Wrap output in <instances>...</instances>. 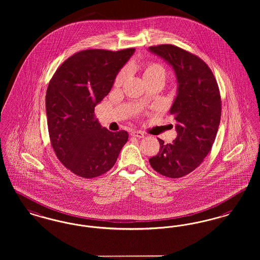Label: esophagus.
<instances>
[{
    "mask_svg": "<svg viewBox=\"0 0 260 260\" xmlns=\"http://www.w3.org/2000/svg\"><path fill=\"white\" fill-rule=\"evenodd\" d=\"M130 134H131V136L136 137V138H144L145 137L144 132H142V131H132Z\"/></svg>",
    "mask_w": 260,
    "mask_h": 260,
    "instance_id": "obj_1",
    "label": "esophagus"
}]
</instances>
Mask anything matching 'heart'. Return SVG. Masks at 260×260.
I'll return each mask as SVG.
<instances>
[{
	"instance_id": "obj_1",
	"label": "heart",
	"mask_w": 260,
	"mask_h": 260,
	"mask_svg": "<svg viewBox=\"0 0 260 260\" xmlns=\"http://www.w3.org/2000/svg\"><path fill=\"white\" fill-rule=\"evenodd\" d=\"M158 76L165 77V69L161 64L157 62H150L143 69V77L145 81H148ZM125 77H126V70H121L115 77L114 86L116 87L120 86L123 83Z\"/></svg>"
}]
</instances>
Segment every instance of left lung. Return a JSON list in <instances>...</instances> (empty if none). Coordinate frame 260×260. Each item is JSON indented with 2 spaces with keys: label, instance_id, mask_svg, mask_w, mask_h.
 <instances>
[{
  "label": "left lung",
  "instance_id": "8db88e82",
  "mask_svg": "<svg viewBox=\"0 0 260 260\" xmlns=\"http://www.w3.org/2000/svg\"><path fill=\"white\" fill-rule=\"evenodd\" d=\"M149 49L173 68L178 81L177 96L169 110L177 138L166 145L157 138L160 148L150 157V166L166 177H183L202 164L216 138L221 117L218 84L198 55L168 44Z\"/></svg>",
  "mask_w": 260,
  "mask_h": 260
}]
</instances>
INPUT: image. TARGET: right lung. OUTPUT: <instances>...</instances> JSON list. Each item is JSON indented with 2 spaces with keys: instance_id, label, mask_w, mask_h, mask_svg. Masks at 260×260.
Returning a JSON list of instances; mask_svg holds the SVG:
<instances>
[{
  "instance_id": "right-lung-1",
  "label": "right lung",
  "mask_w": 260,
  "mask_h": 260,
  "mask_svg": "<svg viewBox=\"0 0 260 260\" xmlns=\"http://www.w3.org/2000/svg\"><path fill=\"white\" fill-rule=\"evenodd\" d=\"M135 49H90L56 69L46 93L49 136L56 157L72 173L90 179L108 172L128 141L124 130L101 126L95 107L110 93L118 71Z\"/></svg>"
}]
</instances>
